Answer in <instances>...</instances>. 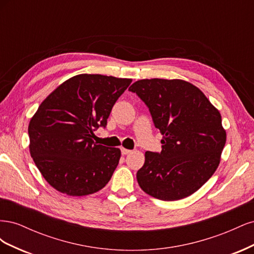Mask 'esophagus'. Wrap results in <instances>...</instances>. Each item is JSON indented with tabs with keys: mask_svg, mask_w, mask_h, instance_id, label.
<instances>
[{
	"mask_svg": "<svg viewBox=\"0 0 254 254\" xmlns=\"http://www.w3.org/2000/svg\"><path fill=\"white\" fill-rule=\"evenodd\" d=\"M121 151H122V155H124V156H126V155H128V153L131 152V150L127 149V148H124V147L121 148Z\"/></svg>",
	"mask_w": 254,
	"mask_h": 254,
	"instance_id": "esophagus-1",
	"label": "esophagus"
}]
</instances>
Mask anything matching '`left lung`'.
<instances>
[{
	"instance_id": "1",
	"label": "left lung",
	"mask_w": 254,
	"mask_h": 254,
	"mask_svg": "<svg viewBox=\"0 0 254 254\" xmlns=\"http://www.w3.org/2000/svg\"><path fill=\"white\" fill-rule=\"evenodd\" d=\"M129 91L148 107L163 135L161 152H145L136 173L140 188L164 201L195 193L216 171L225 147L219 111L194 84L181 79H142Z\"/></svg>"
}]
</instances>
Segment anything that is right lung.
I'll return each instance as SVG.
<instances>
[{"instance_id": "obj_1", "label": "right lung", "mask_w": 254, "mask_h": 254, "mask_svg": "<svg viewBox=\"0 0 254 254\" xmlns=\"http://www.w3.org/2000/svg\"><path fill=\"white\" fill-rule=\"evenodd\" d=\"M129 78L80 74L44 99L28 125L29 151L50 186L70 196H86L109 182L121 158L119 148L93 141L106 127L112 107Z\"/></svg>"}]
</instances>
